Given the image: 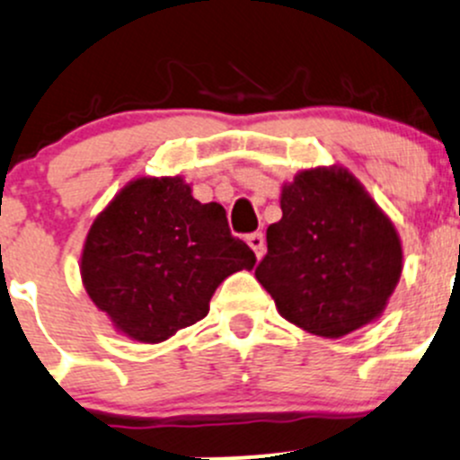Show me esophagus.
<instances>
[{"instance_id":"esophagus-1","label":"esophagus","mask_w":460,"mask_h":460,"mask_svg":"<svg viewBox=\"0 0 460 460\" xmlns=\"http://www.w3.org/2000/svg\"><path fill=\"white\" fill-rule=\"evenodd\" d=\"M248 245L250 248L254 250V254H257L259 259L263 257L265 254V236H263V232H252V234H248Z\"/></svg>"}]
</instances>
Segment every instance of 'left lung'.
Wrapping results in <instances>:
<instances>
[{"mask_svg": "<svg viewBox=\"0 0 460 460\" xmlns=\"http://www.w3.org/2000/svg\"><path fill=\"white\" fill-rule=\"evenodd\" d=\"M281 210L254 272L279 314L325 339L376 321L403 272V248L363 183L339 165L301 170L281 186Z\"/></svg>", "mask_w": 460, "mask_h": 460, "instance_id": "1", "label": "left lung"}]
</instances>
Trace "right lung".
<instances>
[{
  "label": "right lung",
  "instance_id": "add662e5",
  "mask_svg": "<svg viewBox=\"0 0 460 460\" xmlns=\"http://www.w3.org/2000/svg\"><path fill=\"white\" fill-rule=\"evenodd\" d=\"M254 263L224 206L199 203L177 174L126 183L90 226L79 270L117 332L161 343L201 321L221 281Z\"/></svg>",
  "mask_w": 460,
  "mask_h": 460
}]
</instances>
